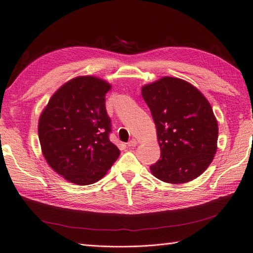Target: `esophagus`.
I'll use <instances>...</instances> for the list:
<instances>
[{"label": "esophagus", "mask_w": 253, "mask_h": 253, "mask_svg": "<svg viewBox=\"0 0 253 253\" xmlns=\"http://www.w3.org/2000/svg\"><path fill=\"white\" fill-rule=\"evenodd\" d=\"M127 146L130 147V148H131V147H136V146H137V140H136V139L129 140V141L127 142Z\"/></svg>", "instance_id": "34e87169"}]
</instances>
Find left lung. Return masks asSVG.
<instances>
[{
  "label": "left lung",
  "instance_id": "obj_1",
  "mask_svg": "<svg viewBox=\"0 0 253 253\" xmlns=\"http://www.w3.org/2000/svg\"><path fill=\"white\" fill-rule=\"evenodd\" d=\"M157 128L160 159L156 178L185 183L199 177L217 151L218 123L205 96L186 81L163 77L141 88Z\"/></svg>",
  "mask_w": 253,
  "mask_h": 253
}]
</instances>
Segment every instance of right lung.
I'll use <instances>...</instances> for the list:
<instances>
[{
	"mask_svg": "<svg viewBox=\"0 0 253 253\" xmlns=\"http://www.w3.org/2000/svg\"><path fill=\"white\" fill-rule=\"evenodd\" d=\"M111 87L98 77H76L59 87L41 115L42 153L50 168L70 182L98 181L121 154L109 139L105 95Z\"/></svg>",
	"mask_w": 253,
	"mask_h": 253,
	"instance_id": "1",
	"label": "right lung"
}]
</instances>
